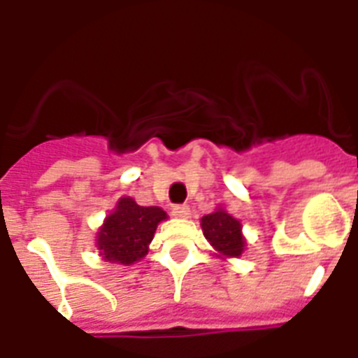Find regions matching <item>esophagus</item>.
<instances>
[{
	"instance_id": "obj_1",
	"label": "esophagus",
	"mask_w": 358,
	"mask_h": 358,
	"mask_svg": "<svg viewBox=\"0 0 358 358\" xmlns=\"http://www.w3.org/2000/svg\"><path fill=\"white\" fill-rule=\"evenodd\" d=\"M173 216L174 218H182V220H184V218H189V215H191V211H189V207L187 206H176V207H173Z\"/></svg>"
}]
</instances>
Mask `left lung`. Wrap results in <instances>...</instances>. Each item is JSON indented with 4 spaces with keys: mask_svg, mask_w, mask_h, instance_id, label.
Segmentation results:
<instances>
[{
    "mask_svg": "<svg viewBox=\"0 0 358 358\" xmlns=\"http://www.w3.org/2000/svg\"><path fill=\"white\" fill-rule=\"evenodd\" d=\"M200 225L206 240L215 249L216 257L222 260L242 257L248 245L242 233V224L238 218L225 211V207L218 206L213 213L202 216Z\"/></svg>",
    "mask_w": 358,
    "mask_h": 358,
    "instance_id": "left-lung-1",
    "label": "left lung"
}]
</instances>
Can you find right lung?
<instances>
[{
    "mask_svg": "<svg viewBox=\"0 0 358 358\" xmlns=\"http://www.w3.org/2000/svg\"><path fill=\"white\" fill-rule=\"evenodd\" d=\"M169 216L158 206L143 207L122 196L96 233V248L105 262L133 266L149 251L156 227Z\"/></svg>",
    "mask_w": 358,
    "mask_h": 358,
    "instance_id": "1",
    "label": "right lung"
}]
</instances>
